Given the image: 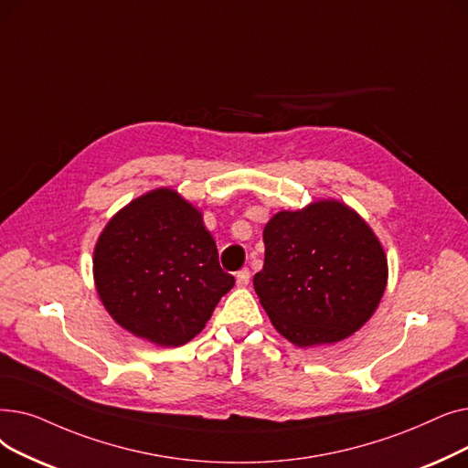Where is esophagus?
I'll list each match as a JSON object with an SVG mask.
<instances>
[{
	"mask_svg": "<svg viewBox=\"0 0 468 468\" xmlns=\"http://www.w3.org/2000/svg\"><path fill=\"white\" fill-rule=\"evenodd\" d=\"M250 278H251L250 269H241V271H238V274H236V283L243 287V285L250 283Z\"/></svg>",
	"mask_w": 468,
	"mask_h": 468,
	"instance_id": "obj_1",
	"label": "esophagus"
}]
</instances>
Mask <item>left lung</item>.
Here are the masks:
<instances>
[{
  "label": "left lung",
  "instance_id": "obj_1",
  "mask_svg": "<svg viewBox=\"0 0 468 468\" xmlns=\"http://www.w3.org/2000/svg\"><path fill=\"white\" fill-rule=\"evenodd\" d=\"M255 292L285 339L329 345L358 331L379 304L387 259L379 239L335 199L276 213L262 232Z\"/></svg>",
  "mask_w": 468,
  "mask_h": 468
}]
</instances>
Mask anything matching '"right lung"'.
<instances>
[{
    "instance_id": "right-lung-1",
    "label": "right lung",
    "mask_w": 468,
    "mask_h": 468,
    "mask_svg": "<svg viewBox=\"0 0 468 468\" xmlns=\"http://www.w3.org/2000/svg\"><path fill=\"white\" fill-rule=\"evenodd\" d=\"M93 269L110 316L162 346L194 339L234 285L202 213L169 188L114 215L97 241Z\"/></svg>"
}]
</instances>
